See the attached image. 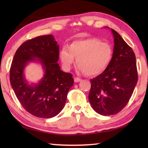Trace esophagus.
<instances>
[{"mask_svg":"<svg viewBox=\"0 0 148 148\" xmlns=\"http://www.w3.org/2000/svg\"><path fill=\"white\" fill-rule=\"evenodd\" d=\"M82 81V79L79 78V77H74V82H76V83H77V82H79Z\"/></svg>","mask_w":148,"mask_h":148,"instance_id":"obj_1","label":"esophagus"}]
</instances>
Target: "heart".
<instances>
[{
    "instance_id": "1",
    "label": "heart",
    "mask_w": 148,
    "mask_h": 148,
    "mask_svg": "<svg viewBox=\"0 0 148 148\" xmlns=\"http://www.w3.org/2000/svg\"><path fill=\"white\" fill-rule=\"evenodd\" d=\"M113 56L111 45L98 38H87L72 42L60 52V59L64 69L69 71L75 62L77 69L87 76L101 74L107 69Z\"/></svg>"
}]
</instances>
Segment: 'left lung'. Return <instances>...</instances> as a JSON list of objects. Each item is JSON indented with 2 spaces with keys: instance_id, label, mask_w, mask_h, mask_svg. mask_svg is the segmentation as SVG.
<instances>
[{
  "instance_id": "obj_1",
  "label": "left lung",
  "mask_w": 148,
  "mask_h": 148,
  "mask_svg": "<svg viewBox=\"0 0 148 148\" xmlns=\"http://www.w3.org/2000/svg\"><path fill=\"white\" fill-rule=\"evenodd\" d=\"M114 36L113 56L107 69L91 79L89 101L102 116L116 114L125 108L138 82L136 57L119 33L111 29Z\"/></svg>"
}]
</instances>
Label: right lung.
I'll return each instance as SVG.
<instances>
[{
  "instance_id": "obj_1",
  "label": "right lung",
  "mask_w": 148,
  "mask_h": 148,
  "mask_svg": "<svg viewBox=\"0 0 148 148\" xmlns=\"http://www.w3.org/2000/svg\"><path fill=\"white\" fill-rule=\"evenodd\" d=\"M59 46L52 34L32 38L22 44L12 61L10 80L17 99L25 110L40 118L58 115L74 84L72 75L62 72L59 60ZM41 65L44 76L38 83L29 84L24 71L30 62Z\"/></svg>"
}]
</instances>
